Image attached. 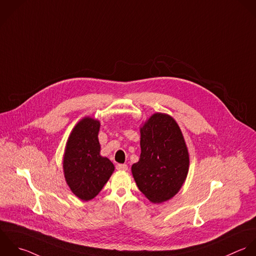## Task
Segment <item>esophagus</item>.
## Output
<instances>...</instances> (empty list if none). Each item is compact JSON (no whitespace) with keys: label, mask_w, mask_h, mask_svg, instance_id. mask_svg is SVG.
<instances>
[{"label":"esophagus","mask_w":256,"mask_h":256,"mask_svg":"<svg viewBox=\"0 0 256 256\" xmlns=\"http://www.w3.org/2000/svg\"><path fill=\"white\" fill-rule=\"evenodd\" d=\"M118 170H128V166L126 164H118L116 166Z\"/></svg>","instance_id":"34e87169"}]
</instances>
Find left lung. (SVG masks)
Returning a JSON list of instances; mask_svg holds the SVG:
<instances>
[{"label": "left lung", "mask_w": 256, "mask_h": 256, "mask_svg": "<svg viewBox=\"0 0 256 256\" xmlns=\"http://www.w3.org/2000/svg\"><path fill=\"white\" fill-rule=\"evenodd\" d=\"M140 156L132 166L138 190L152 204L172 198L184 184L190 168V154L176 120L156 112L142 124Z\"/></svg>", "instance_id": "8db88e82"}]
</instances>
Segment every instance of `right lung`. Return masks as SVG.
<instances>
[{
    "instance_id": "add662e5",
    "label": "right lung",
    "mask_w": 256,
    "mask_h": 256,
    "mask_svg": "<svg viewBox=\"0 0 256 256\" xmlns=\"http://www.w3.org/2000/svg\"><path fill=\"white\" fill-rule=\"evenodd\" d=\"M100 120L84 116L70 132L66 144L62 168L72 192L84 202L96 198L114 170V164L100 156Z\"/></svg>"
}]
</instances>
